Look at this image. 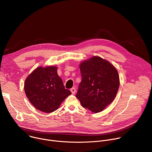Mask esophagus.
I'll use <instances>...</instances> for the list:
<instances>
[{
    "label": "esophagus",
    "instance_id": "esophagus-1",
    "mask_svg": "<svg viewBox=\"0 0 152 152\" xmlns=\"http://www.w3.org/2000/svg\"><path fill=\"white\" fill-rule=\"evenodd\" d=\"M70 91H71L72 93L74 94L75 93V92H76V88H72L70 89Z\"/></svg>",
    "mask_w": 152,
    "mask_h": 152
}]
</instances>
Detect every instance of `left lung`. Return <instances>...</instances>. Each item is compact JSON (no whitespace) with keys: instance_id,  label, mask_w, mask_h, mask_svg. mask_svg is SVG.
<instances>
[{"instance_id":"left-lung-1","label":"left lung","mask_w":152,"mask_h":152,"mask_svg":"<svg viewBox=\"0 0 152 152\" xmlns=\"http://www.w3.org/2000/svg\"><path fill=\"white\" fill-rule=\"evenodd\" d=\"M82 80L76 97L91 112L102 111L115 99L120 85L118 72L107 61L93 56L79 65Z\"/></svg>"}]
</instances>
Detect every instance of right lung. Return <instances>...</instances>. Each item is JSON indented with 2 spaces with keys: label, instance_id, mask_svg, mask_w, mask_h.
Here are the masks:
<instances>
[{
  "label": "right lung",
  "instance_id": "add662e5",
  "mask_svg": "<svg viewBox=\"0 0 152 152\" xmlns=\"http://www.w3.org/2000/svg\"><path fill=\"white\" fill-rule=\"evenodd\" d=\"M25 91L32 104L39 111L50 113L56 111L71 91L65 88L57 73V67H38L26 78Z\"/></svg>",
  "mask_w": 152,
  "mask_h": 152
}]
</instances>
